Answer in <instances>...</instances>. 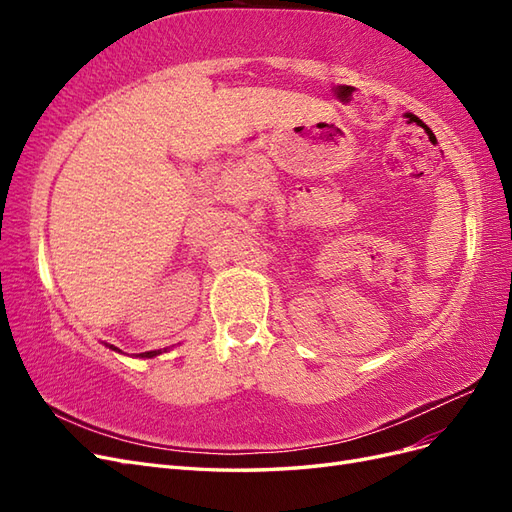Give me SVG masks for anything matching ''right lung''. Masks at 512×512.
<instances>
[{"mask_svg": "<svg viewBox=\"0 0 512 512\" xmlns=\"http://www.w3.org/2000/svg\"><path fill=\"white\" fill-rule=\"evenodd\" d=\"M113 348V346H111ZM113 350H117V348H113ZM162 350H149V352H141L138 356H141V359H151V356H156V354H160Z\"/></svg>", "mask_w": 512, "mask_h": 512, "instance_id": "add662e5", "label": "right lung"}]
</instances>
